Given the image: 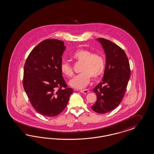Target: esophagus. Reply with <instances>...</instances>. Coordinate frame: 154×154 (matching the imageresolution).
<instances>
[{
	"mask_svg": "<svg viewBox=\"0 0 154 154\" xmlns=\"http://www.w3.org/2000/svg\"><path fill=\"white\" fill-rule=\"evenodd\" d=\"M80 91L81 93H84V94H87V93H89V90H86V89H85V90H80Z\"/></svg>",
	"mask_w": 154,
	"mask_h": 154,
	"instance_id": "34e87169",
	"label": "esophagus"
}]
</instances>
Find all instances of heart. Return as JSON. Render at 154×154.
Listing matches in <instances>:
<instances>
[{"label":"heart","instance_id":"1","mask_svg":"<svg viewBox=\"0 0 154 154\" xmlns=\"http://www.w3.org/2000/svg\"><path fill=\"white\" fill-rule=\"evenodd\" d=\"M74 61L81 63V72L69 81V84L75 89L85 88L90 82V77L93 80L98 79L103 74L105 68V61L99 54L92 53L90 50L81 48L76 50L71 56ZM60 70L66 77L73 74V70L69 63L64 61L60 65Z\"/></svg>","mask_w":154,"mask_h":154}]
</instances>
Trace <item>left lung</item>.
<instances>
[{
  "mask_svg": "<svg viewBox=\"0 0 154 154\" xmlns=\"http://www.w3.org/2000/svg\"><path fill=\"white\" fill-rule=\"evenodd\" d=\"M106 54V66L101 82L94 88L97 100L91 106L94 112L105 114L116 108L122 101L130 77L127 55L122 48L109 40L98 38Z\"/></svg>",
  "mask_w": 154,
  "mask_h": 154,
  "instance_id": "8db88e82",
  "label": "left lung"
}]
</instances>
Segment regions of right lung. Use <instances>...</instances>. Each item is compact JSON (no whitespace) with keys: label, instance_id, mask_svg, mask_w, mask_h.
Returning <instances> with one entry per match:
<instances>
[{"label":"right lung","instance_id":"right-lung-1","mask_svg":"<svg viewBox=\"0 0 154 154\" xmlns=\"http://www.w3.org/2000/svg\"><path fill=\"white\" fill-rule=\"evenodd\" d=\"M65 48L63 41L44 40L33 49L24 65V90L35 110L46 117L63 112L73 92L60 70Z\"/></svg>","mask_w":154,"mask_h":154}]
</instances>
